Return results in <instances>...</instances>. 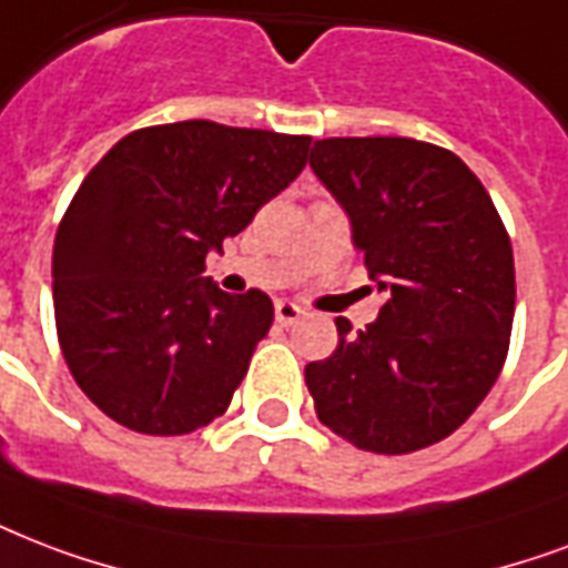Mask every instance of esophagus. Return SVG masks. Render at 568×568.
Wrapping results in <instances>:
<instances>
[{"label":"esophagus","instance_id":"1","mask_svg":"<svg viewBox=\"0 0 568 568\" xmlns=\"http://www.w3.org/2000/svg\"><path fill=\"white\" fill-rule=\"evenodd\" d=\"M303 318V310L292 301H276V322L288 327V324H297Z\"/></svg>","mask_w":568,"mask_h":568}]
</instances>
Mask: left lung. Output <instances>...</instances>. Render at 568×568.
<instances>
[{
    "label": "left lung",
    "instance_id": "left-lung-1",
    "mask_svg": "<svg viewBox=\"0 0 568 568\" xmlns=\"http://www.w3.org/2000/svg\"><path fill=\"white\" fill-rule=\"evenodd\" d=\"M310 166L352 223L378 318L306 366L315 414L354 447L402 456L465 423L495 387L515 315L513 244L447 149L405 136L318 140Z\"/></svg>",
    "mask_w": 568,
    "mask_h": 568
}]
</instances>
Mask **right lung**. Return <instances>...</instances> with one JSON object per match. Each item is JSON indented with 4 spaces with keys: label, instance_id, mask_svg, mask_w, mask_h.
<instances>
[{
    "label": "right lung",
    "instance_id": "add662e5",
    "mask_svg": "<svg viewBox=\"0 0 568 568\" xmlns=\"http://www.w3.org/2000/svg\"><path fill=\"white\" fill-rule=\"evenodd\" d=\"M310 142L175 121L128 133L85 175L55 232L53 306L64 363L106 417L187 435L229 408L274 303L220 292L205 255L301 175Z\"/></svg>",
    "mask_w": 568,
    "mask_h": 568
}]
</instances>
